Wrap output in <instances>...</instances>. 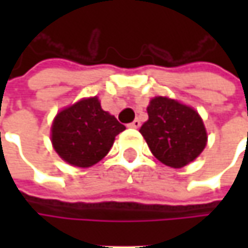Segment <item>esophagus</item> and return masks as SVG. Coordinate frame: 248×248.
I'll return each instance as SVG.
<instances>
[{
	"mask_svg": "<svg viewBox=\"0 0 248 248\" xmlns=\"http://www.w3.org/2000/svg\"><path fill=\"white\" fill-rule=\"evenodd\" d=\"M128 127H129V128H139V127H140V121H139L138 119L134 120V121H132V123L129 124Z\"/></svg>",
	"mask_w": 248,
	"mask_h": 248,
	"instance_id": "obj_1",
	"label": "esophagus"
}]
</instances>
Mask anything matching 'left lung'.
Instances as JSON below:
<instances>
[{
	"instance_id": "1",
	"label": "left lung",
	"mask_w": 248,
	"mask_h": 248,
	"mask_svg": "<svg viewBox=\"0 0 248 248\" xmlns=\"http://www.w3.org/2000/svg\"><path fill=\"white\" fill-rule=\"evenodd\" d=\"M148 121L139 132L153 156L171 168H182L207 146V129L199 111L168 96H155L148 105Z\"/></svg>"
}]
</instances>
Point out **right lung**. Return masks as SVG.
<instances>
[{
	"label": "right lung",
	"instance_id": "right-lung-1",
	"mask_svg": "<svg viewBox=\"0 0 248 248\" xmlns=\"http://www.w3.org/2000/svg\"><path fill=\"white\" fill-rule=\"evenodd\" d=\"M125 127L105 111L98 96L82 98L59 110L51 125V142L67 164L88 168L99 163Z\"/></svg>",
	"mask_w": 248,
	"mask_h": 248
}]
</instances>
